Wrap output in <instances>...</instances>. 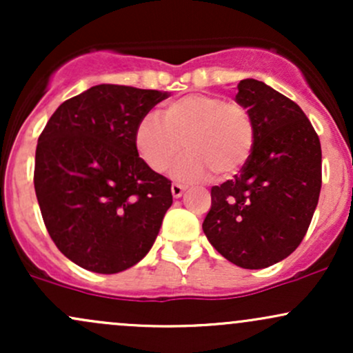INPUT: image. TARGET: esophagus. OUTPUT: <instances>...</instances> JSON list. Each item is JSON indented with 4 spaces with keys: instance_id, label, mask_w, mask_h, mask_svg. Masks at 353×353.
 I'll return each instance as SVG.
<instances>
[{
    "instance_id": "esophagus-1",
    "label": "esophagus",
    "mask_w": 353,
    "mask_h": 353,
    "mask_svg": "<svg viewBox=\"0 0 353 353\" xmlns=\"http://www.w3.org/2000/svg\"><path fill=\"white\" fill-rule=\"evenodd\" d=\"M171 190H172V196L174 197H181L182 192L185 190V185L179 184V182H174V184L171 185Z\"/></svg>"
}]
</instances>
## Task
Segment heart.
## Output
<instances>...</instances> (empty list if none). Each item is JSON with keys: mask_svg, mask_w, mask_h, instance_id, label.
<instances>
[{"mask_svg": "<svg viewBox=\"0 0 353 353\" xmlns=\"http://www.w3.org/2000/svg\"><path fill=\"white\" fill-rule=\"evenodd\" d=\"M254 136L252 116L242 103L217 94H188L164 108V119L145 114L136 125L134 144L156 172L168 171L188 148L174 176L192 182L210 172L225 179L241 171L252 152Z\"/></svg>", "mask_w": 353, "mask_h": 353, "instance_id": "1", "label": "heart"}]
</instances>
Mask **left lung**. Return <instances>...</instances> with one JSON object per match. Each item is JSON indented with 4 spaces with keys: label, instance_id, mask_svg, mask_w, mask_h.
Masks as SVG:
<instances>
[{
    "label": "left lung",
    "instance_id": "8db88e82",
    "mask_svg": "<svg viewBox=\"0 0 353 353\" xmlns=\"http://www.w3.org/2000/svg\"><path fill=\"white\" fill-rule=\"evenodd\" d=\"M254 121V148L234 179L212 185L204 234L242 269L277 264L301 245L322 188V149L297 103L257 79L237 84Z\"/></svg>",
    "mask_w": 353,
    "mask_h": 353
}]
</instances>
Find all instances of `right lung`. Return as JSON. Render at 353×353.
Returning <instances> with one entry per match:
<instances>
[{
    "instance_id": "1",
    "label": "right lung",
    "mask_w": 353,
    "mask_h": 353,
    "mask_svg": "<svg viewBox=\"0 0 353 353\" xmlns=\"http://www.w3.org/2000/svg\"><path fill=\"white\" fill-rule=\"evenodd\" d=\"M168 92L99 84L56 109L38 137L34 190L48 232L98 274L149 252L172 204L171 181L139 157L136 125Z\"/></svg>"
}]
</instances>
